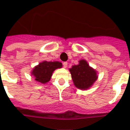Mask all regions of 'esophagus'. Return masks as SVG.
<instances>
[{"instance_id": "obj_1", "label": "esophagus", "mask_w": 130, "mask_h": 130, "mask_svg": "<svg viewBox=\"0 0 130 130\" xmlns=\"http://www.w3.org/2000/svg\"><path fill=\"white\" fill-rule=\"evenodd\" d=\"M63 67H64V68H66V67H67V62H63Z\"/></svg>"}]
</instances>
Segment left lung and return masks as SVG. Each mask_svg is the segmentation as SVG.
I'll return each instance as SVG.
<instances>
[{
    "mask_svg": "<svg viewBox=\"0 0 130 130\" xmlns=\"http://www.w3.org/2000/svg\"><path fill=\"white\" fill-rule=\"evenodd\" d=\"M69 71L74 85L80 90L90 88L98 78L96 71L90 67L84 59L80 60L78 65H73Z\"/></svg>",
    "mask_w": 130,
    "mask_h": 130,
    "instance_id": "obj_1",
    "label": "left lung"
}]
</instances>
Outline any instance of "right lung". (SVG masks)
I'll list each match as a JSON object with an SVG mask.
<instances>
[{
    "mask_svg": "<svg viewBox=\"0 0 130 130\" xmlns=\"http://www.w3.org/2000/svg\"><path fill=\"white\" fill-rule=\"evenodd\" d=\"M61 67L62 63L59 61H43L34 68L31 73V75L38 83L46 84L50 81L53 71Z\"/></svg>",
    "mask_w": 130,
    "mask_h": 130,
    "instance_id": "add662e5",
    "label": "right lung"
}]
</instances>
